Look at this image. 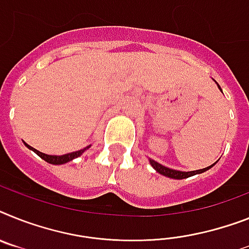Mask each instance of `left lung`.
Wrapping results in <instances>:
<instances>
[{
    "label": "left lung",
    "mask_w": 249,
    "mask_h": 249,
    "mask_svg": "<svg viewBox=\"0 0 249 249\" xmlns=\"http://www.w3.org/2000/svg\"><path fill=\"white\" fill-rule=\"evenodd\" d=\"M219 89H220V86H219ZM150 164L153 166V168L157 171V172H160V175H163V176L171 177V178L182 179V178H187V177H190V176H194V175H197V173L205 172V171H208L209 168H212L215 163L212 164V166L206 167V168H202V170L191 171V172H182V171L171 170V168H167V167L162 166V164H160L158 162H156V160H150Z\"/></svg>",
    "instance_id": "obj_1"
}]
</instances>
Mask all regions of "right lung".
<instances>
[{"label": "right lung", "mask_w": 249, "mask_h": 249, "mask_svg": "<svg viewBox=\"0 0 249 249\" xmlns=\"http://www.w3.org/2000/svg\"><path fill=\"white\" fill-rule=\"evenodd\" d=\"M25 145L29 148V149L34 150L35 153L37 154V156L40 157V158H43L44 160H47L48 163H52V164H63V163H67V162H70V160H74V158H77V157H79L81 154L85 152L86 149H89L91 145H89V147L83 148V149L81 150H77V152H72V153H68V154H63V156H49V154H44L41 153V152H39V150H36L35 148L30 147L29 144L25 143Z\"/></svg>", "instance_id": "add662e5"}]
</instances>
